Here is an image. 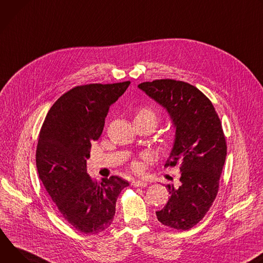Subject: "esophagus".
<instances>
[{
    "mask_svg": "<svg viewBox=\"0 0 263 263\" xmlns=\"http://www.w3.org/2000/svg\"><path fill=\"white\" fill-rule=\"evenodd\" d=\"M133 186L135 187H146L147 186V182L144 181V180H137V181H134L132 183Z\"/></svg>",
    "mask_w": 263,
    "mask_h": 263,
    "instance_id": "obj_1",
    "label": "esophagus"
}]
</instances>
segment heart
<instances>
[{
	"instance_id": "1",
	"label": "heart",
	"mask_w": 263,
	"mask_h": 263,
	"mask_svg": "<svg viewBox=\"0 0 263 263\" xmlns=\"http://www.w3.org/2000/svg\"><path fill=\"white\" fill-rule=\"evenodd\" d=\"M134 122H143V123H148L154 128L158 123V114L155 109L151 107H141L137 110L135 115ZM135 168L138 167L137 164L134 165Z\"/></svg>"
}]
</instances>
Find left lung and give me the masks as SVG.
<instances>
[{"label": "left lung", "mask_w": 263, "mask_h": 263, "mask_svg": "<svg viewBox=\"0 0 263 263\" xmlns=\"http://www.w3.org/2000/svg\"><path fill=\"white\" fill-rule=\"evenodd\" d=\"M169 114L176 128L165 167L180 164V186L167 185L169 199L157 211L160 222L189 230L200 221L217 195L227 156L226 138L212 102L195 86L173 79L138 85Z\"/></svg>", "instance_id": "1"}]
</instances>
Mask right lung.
<instances>
[{
	"label": "right lung",
	"mask_w": 263,
	"mask_h": 263,
	"mask_svg": "<svg viewBox=\"0 0 263 263\" xmlns=\"http://www.w3.org/2000/svg\"><path fill=\"white\" fill-rule=\"evenodd\" d=\"M129 83L74 87L52 105L40 133L39 177L58 212L84 234H98L110 226L117 198L129 185L117 176L97 183L86 172V159L102 134L109 106Z\"/></svg>",
	"instance_id": "obj_1"
}]
</instances>
